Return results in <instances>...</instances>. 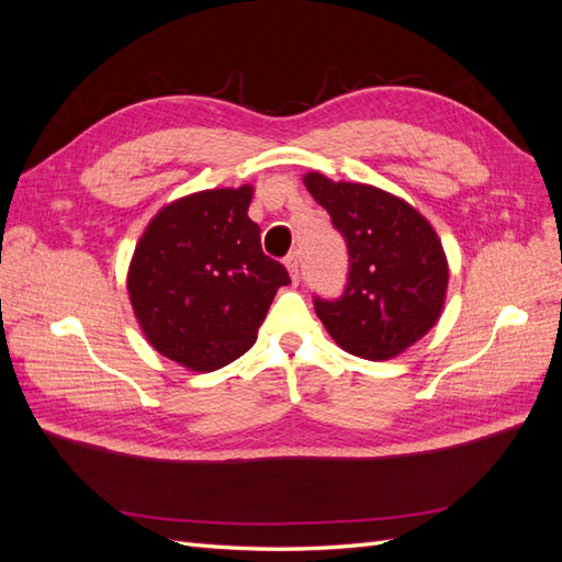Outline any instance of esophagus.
Here are the masks:
<instances>
[{
  "mask_svg": "<svg viewBox=\"0 0 562 562\" xmlns=\"http://www.w3.org/2000/svg\"><path fill=\"white\" fill-rule=\"evenodd\" d=\"M285 267H288V271H291L293 283H297V281H300V255H297V252L288 255V258H285Z\"/></svg>",
  "mask_w": 562,
  "mask_h": 562,
  "instance_id": "obj_1",
  "label": "esophagus"
}]
</instances>
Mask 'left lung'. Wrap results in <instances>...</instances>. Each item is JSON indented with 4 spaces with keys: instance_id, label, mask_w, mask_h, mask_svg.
Masks as SVG:
<instances>
[{
    "instance_id": "8db88e82",
    "label": "left lung",
    "mask_w": 562,
    "mask_h": 562,
    "mask_svg": "<svg viewBox=\"0 0 562 562\" xmlns=\"http://www.w3.org/2000/svg\"><path fill=\"white\" fill-rule=\"evenodd\" d=\"M304 184L349 252L345 293L337 300L316 295V316L345 351L368 361L394 359L443 312V244L411 203L378 187L333 182L321 173H307Z\"/></svg>"
}]
</instances>
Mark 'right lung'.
I'll return each instance as SVG.
<instances>
[{
    "label": "right lung",
    "instance_id": "1",
    "mask_svg": "<svg viewBox=\"0 0 562 562\" xmlns=\"http://www.w3.org/2000/svg\"><path fill=\"white\" fill-rule=\"evenodd\" d=\"M250 199L248 184L182 196L155 215L133 252L128 295L145 337L196 372L244 356L277 291L291 283L262 252Z\"/></svg>",
    "mask_w": 562,
    "mask_h": 562
}]
</instances>
